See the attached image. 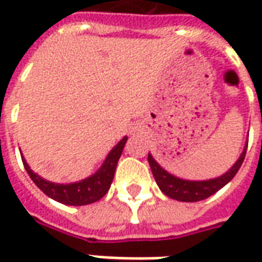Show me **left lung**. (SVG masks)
<instances>
[{
	"label": "left lung",
	"mask_w": 262,
	"mask_h": 262,
	"mask_svg": "<svg viewBox=\"0 0 262 262\" xmlns=\"http://www.w3.org/2000/svg\"><path fill=\"white\" fill-rule=\"evenodd\" d=\"M247 144L238 159L235 161V164L226 173L213 178V179H207V181H187V179H182V178L172 175L158 164L151 155V152L148 154V162L151 166L152 175L155 178V182L158 183L159 189L162 190V193L166 194L170 199L179 200V202H199V200H205L211 194L216 193L217 190L226 186L234 178L246 158Z\"/></svg>",
	"instance_id": "8db88e82"
}]
</instances>
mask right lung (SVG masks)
Here are the masks:
<instances>
[{
  "mask_svg": "<svg viewBox=\"0 0 262 262\" xmlns=\"http://www.w3.org/2000/svg\"><path fill=\"white\" fill-rule=\"evenodd\" d=\"M127 137H124L118 144H117L104 159L103 165L98 168L96 173L89 176L86 179H81L73 183H53L43 179L42 176L35 173L31 166L27 164L25 158L21 154L22 162L27 169L28 175L31 176L33 183L51 199L56 200L59 203L68 206H84L90 205L100 200L104 196L111 186V182L114 179L117 164L121 157L124 145L127 142Z\"/></svg>",
  "mask_w": 262,
  "mask_h": 262,
  "instance_id": "add662e5",
  "label": "right lung"
}]
</instances>
